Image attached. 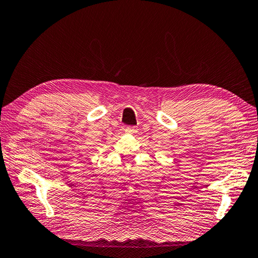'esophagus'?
<instances>
[{"label": "esophagus", "instance_id": "esophagus-1", "mask_svg": "<svg viewBox=\"0 0 258 258\" xmlns=\"http://www.w3.org/2000/svg\"><path fill=\"white\" fill-rule=\"evenodd\" d=\"M125 132L126 133H134V132H137V128H135V127H126Z\"/></svg>", "mask_w": 258, "mask_h": 258}]
</instances>
